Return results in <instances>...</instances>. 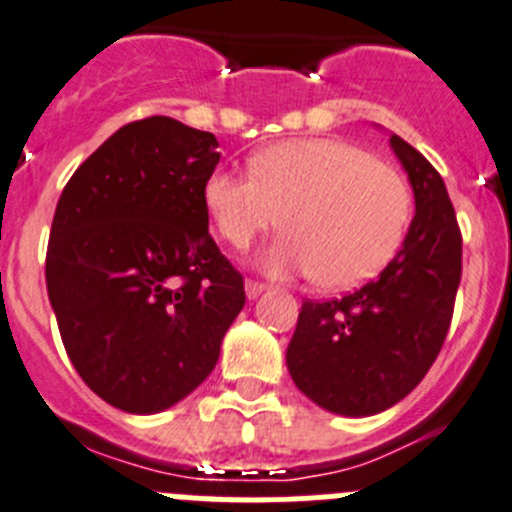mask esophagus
Returning <instances> with one entry per match:
<instances>
[{"mask_svg":"<svg viewBox=\"0 0 512 512\" xmlns=\"http://www.w3.org/2000/svg\"><path fill=\"white\" fill-rule=\"evenodd\" d=\"M265 288H267V285L257 283V280H247V283H245V293H247V298H250V300L260 298V295L265 293Z\"/></svg>","mask_w":512,"mask_h":512,"instance_id":"obj_1","label":"esophagus"}]
</instances>
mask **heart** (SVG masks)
<instances>
[{
	"mask_svg": "<svg viewBox=\"0 0 512 512\" xmlns=\"http://www.w3.org/2000/svg\"><path fill=\"white\" fill-rule=\"evenodd\" d=\"M202 199L219 237L237 250L283 217L288 234L267 252L265 267L313 275L328 290L376 278L399 252L414 212L407 176L341 138L262 148L250 176L212 171Z\"/></svg>",
	"mask_w": 512,
	"mask_h": 512,
	"instance_id": "1",
	"label": "heart"
}]
</instances>
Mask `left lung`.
<instances>
[{
	"instance_id": "1",
	"label": "left lung",
	"mask_w": 512,
	"mask_h": 512,
	"mask_svg": "<svg viewBox=\"0 0 512 512\" xmlns=\"http://www.w3.org/2000/svg\"><path fill=\"white\" fill-rule=\"evenodd\" d=\"M414 212L404 245L381 275L336 300H305L288 346L295 386L318 407L369 417L394 407L439 356L462 278V234L439 171L391 136Z\"/></svg>"
}]
</instances>
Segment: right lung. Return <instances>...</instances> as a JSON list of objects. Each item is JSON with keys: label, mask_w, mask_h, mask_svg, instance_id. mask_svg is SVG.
I'll list each match as a JSON object with an SVG mask.
<instances>
[{"label": "right lung", "mask_w": 512, "mask_h": 512, "mask_svg": "<svg viewBox=\"0 0 512 512\" xmlns=\"http://www.w3.org/2000/svg\"><path fill=\"white\" fill-rule=\"evenodd\" d=\"M217 146L174 118L133 121L57 202L45 260L57 328L80 379L123 412H164L197 389L245 305L202 199Z\"/></svg>", "instance_id": "obj_1"}]
</instances>
